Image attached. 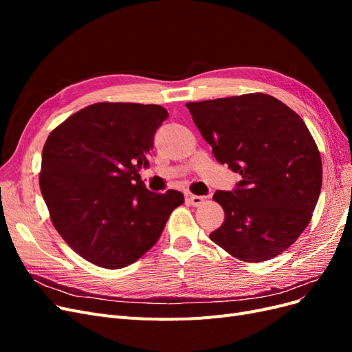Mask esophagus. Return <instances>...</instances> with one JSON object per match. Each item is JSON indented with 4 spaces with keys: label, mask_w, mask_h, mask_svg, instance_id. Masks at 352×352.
Returning a JSON list of instances; mask_svg holds the SVG:
<instances>
[{
    "label": "esophagus",
    "mask_w": 352,
    "mask_h": 352,
    "mask_svg": "<svg viewBox=\"0 0 352 352\" xmlns=\"http://www.w3.org/2000/svg\"><path fill=\"white\" fill-rule=\"evenodd\" d=\"M204 197H201V195H189L188 197V201H189V204H192V206H201L202 202H204Z\"/></svg>",
    "instance_id": "1"
}]
</instances>
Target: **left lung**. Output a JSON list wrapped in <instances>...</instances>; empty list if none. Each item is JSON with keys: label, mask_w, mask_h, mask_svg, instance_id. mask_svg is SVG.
Returning a JSON list of instances; mask_svg holds the SVG:
<instances>
[{"label": "left lung", "mask_w": 352, "mask_h": 352, "mask_svg": "<svg viewBox=\"0 0 352 352\" xmlns=\"http://www.w3.org/2000/svg\"><path fill=\"white\" fill-rule=\"evenodd\" d=\"M220 164L242 180L212 199L225 210L210 239L248 263L270 260L298 239L322 189V158L304 120L267 94L188 102Z\"/></svg>", "instance_id": "1"}]
</instances>
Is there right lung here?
<instances>
[{
    "label": "right lung",
    "mask_w": 352,
    "mask_h": 352,
    "mask_svg": "<svg viewBox=\"0 0 352 352\" xmlns=\"http://www.w3.org/2000/svg\"><path fill=\"white\" fill-rule=\"evenodd\" d=\"M167 117L155 104L97 102L50 133L41 192L61 238L89 263L122 269L140 260L184 202L175 189L148 190L140 175Z\"/></svg>",
    "instance_id": "obj_1"
}]
</instances>
